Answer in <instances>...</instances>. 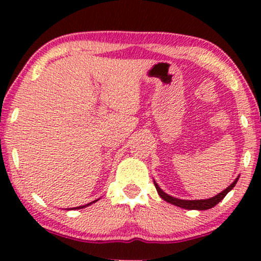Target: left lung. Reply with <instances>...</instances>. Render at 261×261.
I'll return each instance as SVG.
<instances>
[{"mask_svg": "<svg viewBox=\"0 0 261 261\" xmlns=\"http://www.w3.org/2000/svg\"><path fill=\"white\" fill-rule=\"evenodd\" d=\"M238 179L239 178H237V179H235L233 183H231L229 187L226 189V190L220 192V194L216 195L215 197H212L208 199H197V201H185V199L174 198V197H172V196H169L167 194H165V192H164L162 189L158 187V184H156L155 181H154V185H155L156 191H158V194L160 195V197H162L164 201L171 203V204L179 206V208L190 209V210H206V209L213 208V206H215L217 203H220L221 201H222V199L224 198V196H226L228 192H229L231 189L235 187Z\"/></svg>", "mask_w": 261, "mask_h": 261, "instance_id": "left-lung-1", "label": "left lung"}]
</instances>
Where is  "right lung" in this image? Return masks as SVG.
Returning <instances> with one entry per match:
<instances>
[{"label":"right lung","instance_id":"obj_1","mask_svg":"<svg viewBox=\"0 0 261 261\" xmlns=\"http://www.w3.org/2000/svg\"><path fill=\"white\" fill-rule=\"evenodd\" d=\"M90 204H91V203H90ZM89 205V204H88ZM81 208H84V206L83 205H82V206H77V208H74V209H81Z\"/></svg>","mask_w":261,"mask_h":261}]
</instances>
